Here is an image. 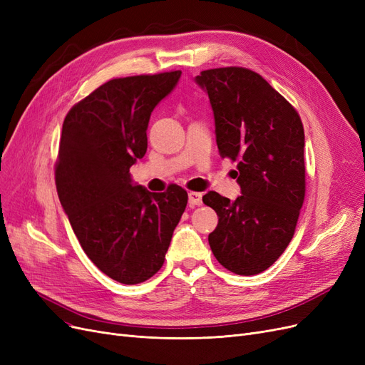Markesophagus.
<instances>
[{
    "label": "esophagus",
    "mask_w": 365,
    "mask_h": 365,
    "mask_svg": "<svg viewBox=\"0 0 365 365\" xmlns=\"http://www.w3.org/2000/svg\"><path fill=\"white\" fill-rule=\"evenodd\" d=\"M188 204H190V207L202 205V195L197 192H190L188 193Z\"/></svg>",
    "instance_id": "34e87169"
}]
</instances>
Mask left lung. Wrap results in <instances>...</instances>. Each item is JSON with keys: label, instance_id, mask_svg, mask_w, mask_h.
<instances>
[{"label": "left lung", "instance_id": "left-lung-1", "mask_svg": "<svg viewBox=\"0 0 365 365\" xmlns=\"http://www.w3.org/2000/svg\"><path fill=\"white\" fill-rule=\"evenodd\" d=\"M222 158L237 161L242 195L202 196L217 212L208 235L212 254L237 274H257L292 242L305 197V134L297 111L261 75L245 68L200 72Z\"/></svg>", "mask_w": 365, "mask_h": 365}]
</instances>
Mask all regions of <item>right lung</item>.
<instances>
[{"mask_svg": "<svg viewBox=\"0 0 365 365\" xmlns=\"http://www.w3.org/2000/svg\"><path fill=\"white\" fill-rule=\"evenodd\" d=\"M181 71L116 78L73 106L60 137L56 184L78 242L95 266L120 284H140L165 262L187 192L150 193L130 168L148 149L150 113Z\"/></svg>", "mask_w": 365, "mask_h": 365, "instance_id": "add662e5", "label": "right lung"}]
</instances>
